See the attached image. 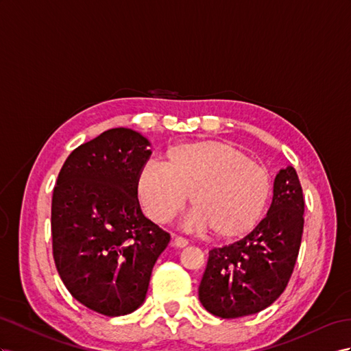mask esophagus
<instances>
[{"label": "esophagus", "instance_id": "34e87169", "mask_svg": "<svg viewBox=\"0 0 351 351\" xmlns=\"http://www.w3.org/2000/svg\"><path fill=\"white\" fill-rule=\"evenodd\" d=\"M173 245L176 247H185L188 245V240L181 236H173Z\"/></svg>", "mask_w": 351, "mask_h": 351}]
</instances>
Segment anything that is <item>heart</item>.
Returning <instances> with one entry per match:
<instances>
[{
	"mask_svg": "<svg viewBox=\"0 0 351 351\" xmlns=\"http://www.w3.org/2000/svg\"><path fill=\"white\" fill-rule=\"evenodd\" d=\"M143 212L169 222L188 200V223L212 228L219 239L245 236L263 218L271 193L269 175L245 152L219 141H191L170 147L165 161L148 160L136 176Z\"/></svg>",
	"mask_w": 351,
	"mask_h": 351,
	"instance_id": "1",
	"label": "heart"
}]
</instances>
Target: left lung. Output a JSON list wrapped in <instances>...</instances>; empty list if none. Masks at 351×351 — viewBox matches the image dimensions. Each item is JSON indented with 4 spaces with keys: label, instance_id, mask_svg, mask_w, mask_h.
Returning a JSON list of instances; mask_svg holds the SVG:
<instances>
[{
    "label": "left lung",
    "instance_id": "left-lung-1",
    "mask_svg": "<svg viewBox=\"0 0 351 351\" xmlns=\"http://www.w3.org/2000/svg\"><path fill=\"white\" fill-rule=\"evenodd\" d=\"M304 197L292 166L274 178L267 217L236 243L209 252L199 300L222 319L250 316L269 307L285 291L298 258Z\"/></svg>",
    "mask_w": 351,
    "mask_h": 351
}]
</instances>
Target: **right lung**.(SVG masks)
Segmentation results:
<instances>
[{"label": "right lung", "mask_w": 351, "mask_h": 351, "mask_svg": "<svg viewBox=\"0 0 351 351\" xmlns=\"http://www.w3.org/2000/svg\"><path fill=\"white\" fill-rule=\"evenodd\" d=\"M149 141L117 128L71 152L51 199L53 258L74 298L104 316L145 301L152 267L170 234L142 213L136 176Z\"/></svg>", "instance_id": "1"}]
</instances>
